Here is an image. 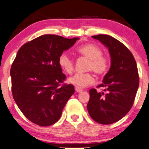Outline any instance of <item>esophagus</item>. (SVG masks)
<instances>
[{
  "label": "esophagus",
  "instance_id": "esophagus-1",
  "mask_svg": "<svg viewBox=\"0 0 149 149\" xmlns=\"http://www.w3.org/2000/svg\"><path fill=\"white\" fill-rule=\"evenodd\" d=\"M75 90H76V92H81L83 91V89L78 88V87H75Z\"/></svg>",
  "mask_w": 149,
  "mask_h": 149
}]
</instances>
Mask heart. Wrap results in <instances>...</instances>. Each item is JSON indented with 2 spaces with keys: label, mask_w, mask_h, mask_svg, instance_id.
Instances as JSON below:
<instances>
[{
  "label": "heart",
  "mask_w": 149,
  "mask_h": 149,
  "mask_svg": "<svg viewBox=\"0 0 149 149\" xmlns=\"http://www.w3.org/2000/svg\"><path fill=\"white\" fill-rule=\"evenodd\" d=\"M77 52L89 59L87 71H92L98 76H103L109 68V61L102 56V50L100 47L92 43H87L76 48ZM58 63L60 67L68 74L74 71V61L68 54L63 52L59 55ZM69 82L79 88H83L95 83V78L91 73H76L69 78Z\"/></svg>",
  "instance_id": "b5f03b06"
}]
</instances>
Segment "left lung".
Segmentation results:
<instances>
[{
    "instance_id": "left-lung-1",
    "label": "left lung",
    "mask_w": 149,
    "mask_h": 149,
    "mask_svg": "<svg viewBox=\"0 0 149 149\" xmlns=\"http://www.w3.org/2000/svg\"><path fill=\"white\" fill-rule=\"evenodd\" d=\"M92 37L108 47L111 64L103 83L97 86L107 93L91 89L87 108L97 123L112 124L123 118L134 104L139 83L137 66L130 49L117 39L105 34Z\"/></svg>"
}]
</instances>
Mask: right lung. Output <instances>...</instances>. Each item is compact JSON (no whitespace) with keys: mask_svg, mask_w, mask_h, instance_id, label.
Instances as JSON below:
<instances>
[{"mask_svg":"<svg viewBox=\"0 0 149 149\" xmlns=\"http://www.w3.org/2000/svg\"><path fill=\"white\" fill-rule=\"evenodd\" d=\"M77 40L46 34L26 42L18 50L10 69L12 93L22 113L38 125L57 122L75 92L73 85L63 83L66 77L58 59Z\"/></svg>","mask_w":149,"mask_h":149,"instance_id":"right-lung-1","label":"right lung"}]
</instances>
